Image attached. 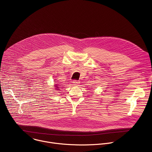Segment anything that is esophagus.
Wrapping results in <instances>:
<instances>
[{"instance_id":"obj_1","label":"esophagus","mask_w":152,"mask_h":152,"mask_svg":"<svg viewBox=\"0 0 152 152\" xmlns=\"http://www.w3.org/2000/svg\"><path fill=\"white\" fill-rule=\"evenodd\" d=\"M73 85H74L75 86H79V85L80 84L79 81H77V80H75V81L73 82Z\"/></svg>"}]
</instances>
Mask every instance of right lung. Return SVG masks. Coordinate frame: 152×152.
<instances>
[{
	"label": "right lung",
	"mask_w": 152,
	"mask_h": 152,
	"mask_svg": "<svg viewBox=\"0 0 152 152\" xmlns=\"http://www.w3.org/2000/svg\"><path fill=\"white\" fill-rule=\"evenodd\" d=\"M55 85H56V84H55ZM59 85H55V86H55V90H59V86H58Z\"/></svg>",
	"instance_id": "right-lung-1"
}]
</instances>
